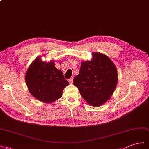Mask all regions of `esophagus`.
I'll use <instances>...</instances> for the list:
<instances>
[{
  "instance_id": "esophagus-1",
  "label": "esophagus",
  "mask_w": 149,
  "mask_h": 149,
  "mask_svg": "<svg viewBox=\"0 0 149 149\" xmlns=\"http://www.w3.org/2000/svg\"><path fill=\"white\" fill-rule=\"evenodd\" d=\"M69 82L72 84V83H73V78H70L69 79Z\"/></svg>"
}]
</instances>
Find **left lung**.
<instances>
[{"instance_id": "left-lung-1", "label": "left lung", "mask_w": 149, "mask_h": 149, "mask_svg": "<svg viewBox=\"0 0 149 149\" xmlns=\"http://www.w3.org/2000/svg\"><path fill=\"white\" fill-rule=\"evenodd\" d=\"M92 57L91 61L82 62L73 84L88 104L99 106L110 98L116 89L117 70L105 55L93 52Z\"/></svg>"}]
</instances>
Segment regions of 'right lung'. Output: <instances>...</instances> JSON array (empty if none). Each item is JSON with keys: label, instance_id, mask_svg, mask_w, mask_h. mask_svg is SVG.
Instances as JSON below:
<instances>
[{"label": "right lung", "instance_id": "obj_1", "mask_svg": "<svg viewBox=\"0 0 149 149\" xmlns=\"http://www.w3.org/2000/svg\"><path fill=\"white\" fill-rule=\"evenodd\" d=\"M25 82L31 94L45 103L53 102L61 98L63 89L69 84L62 72L55 67L54 62H45L40 57L29 67Z\"/></svg>", "mask_w": 149, "mask_h": 149}]
</instances>
